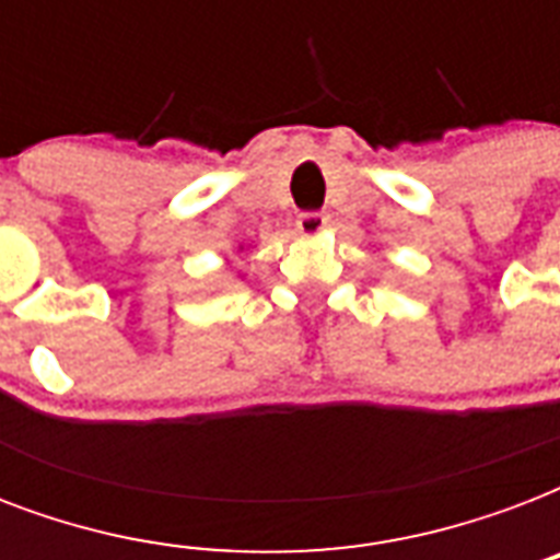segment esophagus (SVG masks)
<instances>
[{
	"instance_id": "obj_1",
	"label": "esophagus",
	"mask_w": 560,
	"mask_h": 560,
	"mask_svg": "<svg viewBox=\"0 0 560 560\" xmlns=\"http://www.w3.org/2000/svg\"><path fill=\"white\" fill-rule=\"evenodd\" d=\"M325 226H328V214H323V211H302L296 220V229L307 237L319 235Z\"/></svg>"
}]
</instances>
